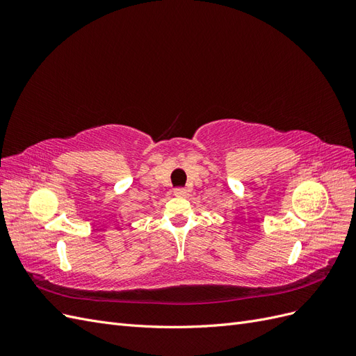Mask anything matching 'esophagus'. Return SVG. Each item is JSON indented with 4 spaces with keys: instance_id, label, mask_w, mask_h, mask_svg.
<instances>
[{
    "instance_id": "esophagus-1",
    "label": "esophagus",
    "mask_w": 356,
    "mask_h": 356,
    "mask_svg": "<svg viewBox=\"0 0 356 356\" xmlns=\"http://www.w3.org/2000/svg\"><path fill=\"white\" fill-rule=\"evenodd\" d=\"M174 195L179 196V197H184V196H187V190L186 188H175Z\"/></svg>"
}]
</instances>
